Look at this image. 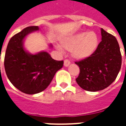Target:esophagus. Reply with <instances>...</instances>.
Listing matches in <instances>:
<instances>
[{"instance_id":"1","label":"esophagus","mask_w":126,"mask_h":126,"mask_svg":"<svg viewBox=\"0 0 126 126\" xmlns=\"http://www.w3.org/2000/svg\"><path fill=\"white\" fill-rule=\"evenodd\" d=\"M70 61L67 59H65V60L64 61V66L65 67H68L69 65H70Z\"/></svg>"}]
</instances>
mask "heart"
Here are the masks:
<instances>
[{"label": "heart", "mask_w": 126, "mask_h": 126, "mask_svg": "<svg viewBox=\"0 0 126 126\" xmlns=\"http://www.w3.org/2000/svg\"><path fill=\"white\" fill-rule=\"evenodd\" d=\"M65 49L71 50L72 57L78 60L90 57L96 50L98 38L94 32H78L66 38L62 41Z\"/></svg>", "instance_id": "1"}]
</instances>
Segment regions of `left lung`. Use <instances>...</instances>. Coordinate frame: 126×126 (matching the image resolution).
I'll use <instances>...</instances> for the list:
<instances>
[{
  "label": "left lung",
  "mask_w": 126,
  "mask_h": 126,
  "mask_svg": "<svg viewBox=\"0 0 126 126\" xmlns=\"http://www.w3.org/2000/svg\"><path fill=\"white\" fill-rule=\"evenodd\" d=\"M101 32V42L92 56L76 62L79 74L76 80L82 89L90 92L102 90L116 79L122 65L118 42L113 35Z\"/></svg>",
  "instance_id": "left-lung-1"
}]
</instances>
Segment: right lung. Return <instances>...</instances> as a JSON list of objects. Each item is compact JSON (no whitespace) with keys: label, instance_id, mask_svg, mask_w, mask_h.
Here are the masks:
<instances>
[{"label":"right lung","instance_id":"right-lung-1","mask_svg":"<svg viewBox=\"0 0 126 126\" xmlns=\"http://www.w3.org/2000/svg\"><path fill=\"white\" fill-rule=\"evenodd\" d=\"M38 30V26H30L13 36L4 57V69L9 81L21 92L28 94L45 90L63 65V61L54 60L47 51L32 54L25 48L26 37ZM52 47L50 44L49 47Z\"/></svg>","mask_w":126,"mask_h":126}]
</instances>
